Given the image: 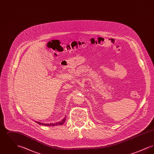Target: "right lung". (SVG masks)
Here are the masks:
<instances>
[{
	"mask_svg": "<svg viewBox=\"0 0 154 154\" xmlns=\"http://www.w3.org/2000/svg\"><path fill=\"white\" fill-rule=\"evenodd\" d=\"M66 117L65 116L64 118L62 119V120H61V121H60L59 122H57V123H54V124H53V123H52V124H43V123H41V122H37V124H38L39 125H44V126H58V125H61L63 124V123L65 122V121H66Z\"/></svg>",
	"mask_w": 154,
	"mask_h": 154,
	"instance_id": "obj_1",
	"label": "right lung"
}]
</instances>
